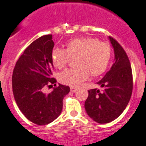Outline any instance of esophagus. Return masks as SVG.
Returning <instances> with one entry per match:
<instances>
[{
  "label": "esophagus",
  "instance_id": "esophagus-1",
  "mask_svg": "<svg viewBox=\"0 0 146 146\" xmlns=\"http://www.w3.org/2000/svg\"><path fill=\"white\" fill-rule=\"evenodd\" d=\"M76 90H77V88H74V87L70 88V91L72 92V93H75Z\"/></svg>",
  "mask_w": 146,
  "mask_h": 146
}]
</instances>
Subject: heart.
Segmentation results:
<instances>
[{"instance_id":"obj_1","label":"heart","mask_w":146,"mask_h":146,"mask_svg":"<svg viewBox=\"0 0 146 146\" xmlns=\"http://www.w3.org/2000/svg\"><path fill=\"white\" fill-rule=\"evenodd\" d=\"M66 47V50L53 49L51 54L53 66L58 69L67 65L70 58H76L75 68L67 69L60 73V83L76 86L90 75L98 76L107 68L111 56V47L107 42L100 41L96 37H79L70 40Z\"/></svg>"}]
</instances>
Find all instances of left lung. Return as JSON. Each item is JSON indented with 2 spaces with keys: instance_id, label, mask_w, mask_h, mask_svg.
I'll return each mask as SVG.
<instances>
[{
  "instance_id": "8db88e82",
  "label": "left lung",
  "mask_w": 146,
  "mask_h": 146,
  "mask_svg": "<svg viewBox=\"0 0 146 146\" xmlns=\"http://www.w3.org/2000/svg\"><path fill=\"white\" fill-rule=\"evenodd\" d=\"M114 49L115 61L97 83L103 88L89 90L85 102L88 115L98 123H109L119 116L127 106L132 92V73L129 60L122 46L109 36Z\"/></svg>"
}]
</instances>
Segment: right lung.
Wrapping results in <instances>:
<instances>
[{"instance_id":"add662e5","label":"right lung","mask_w":146,"mask_h":146,"mask_svg":"<svg viewBox=\"0 0 146 146\" xmlns=\"http://www.w3.org/2000/svg\"><path fill=\"white\" fill-rule=\"evenodd\" d=\"M52 35H44L29 45L17 61L12 75V88L17 105L24 116L36 125H47L60 115L63 100L70 89L59 84L50 93L45 86H56L52 78Z\"/></svg>"}]
</instances>
